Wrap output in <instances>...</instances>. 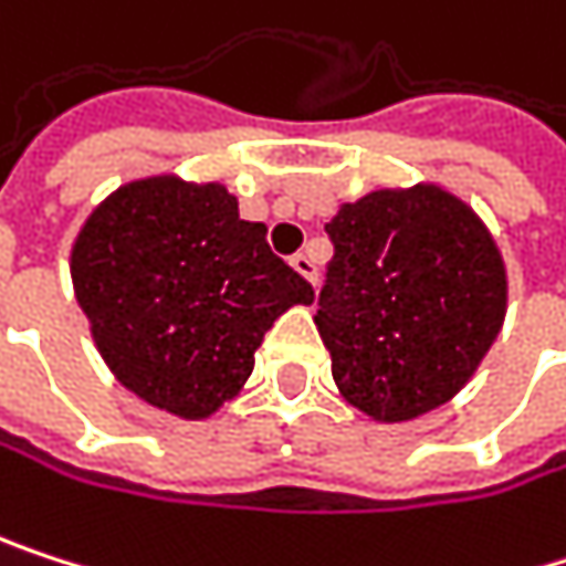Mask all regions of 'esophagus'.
Returning a JSON list of instances; mask_svg holds the SVG:
<instances>
[{"label": "esophagus", "mask_w": 566, "mask_h": 566, "mask_svg": "<svg viewBox=\"0 0 566 566\" xmlns=\"http://www.w3.org/2000/svg\"><path fill=\"white\" fill-rule=\"evenodd\" d=\"M292 264H295L298 274H305V277L312 281V285H315V281H318V261H315L312 251H298V254L292 258Z\"/></svg>", "instance_id": "34e87169"}]
</instances>
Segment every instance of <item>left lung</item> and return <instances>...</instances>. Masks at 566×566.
I'll return each instance as SVG.
<instances>
[{"label":"left lung","instance_id":"1","mask_svg":"<svg viewBox=\"0 0 566 566\" xmlns=\"http://www.w3.org/2000/svg\"><path fill=\"white\" fill-rule=\"evenodd\" d=\"M315 325L342 395L375 421H411L451 401L504 325V261L454 195L371 191L325 224Z\"/></svg>","mask_w":566,"mask_h":566}]
</instances>
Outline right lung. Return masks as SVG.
<instances>
[{"label":"right lung","mask_w":566,"mask_h":566,"mask_svg":"<svg viewBox=\"0 0 566 566\" xmlns=\"http://www.w3.org/2000/svg\"><path fill=\"white\" fill-rule=\"evenodd\" d=\"M72 285L112 375L178 418H208L234 398L264 332L315 302L224 185L171 175L132 181L88 214Z\"/></svg>","instance_id":"obj_1"}]
</instances>
